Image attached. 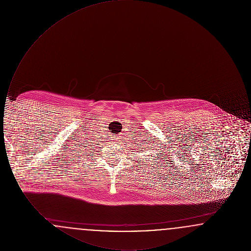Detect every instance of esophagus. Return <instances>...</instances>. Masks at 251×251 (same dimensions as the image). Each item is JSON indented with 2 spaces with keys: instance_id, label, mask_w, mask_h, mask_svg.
<instances>
[{
  "instance_id": "obj_1",
  "label": "esophagus",
  "mask_w": 251,
  "mask_h": 251,
  "mask_svg": "<svg viewBox=\"0 0 251 251\" xmlns=\"http://www.w3.org/2000/svg\"><path fill=\"white\" fill-rule=\"evenodd\" d=\"M115 143V145H119L120 144V138H116V139H113V144Z\"/></svg>"
}]
</instances>
